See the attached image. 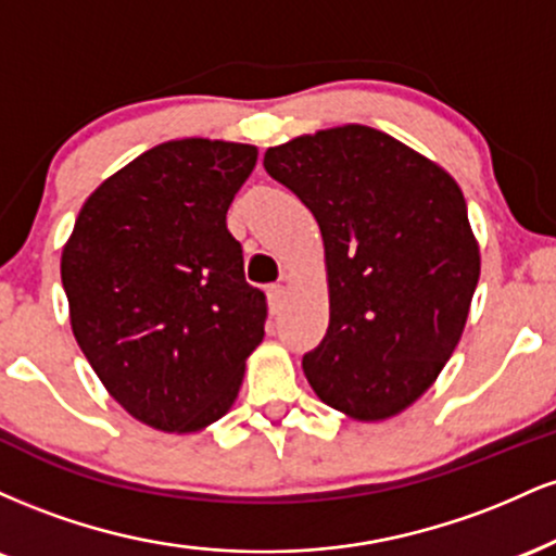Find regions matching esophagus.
Instances as JSON below:
<instances>
[{
  "instance_id": "1",
  "label": "esophagus",
  "mask_w": 556,
  "mask_h": 556,
  "mask_svg": "<svg viewBox=\"0 0 556 556\" xmlns=\"http://www.w3.org/2000/svg\"><path fill=\"white\" fill-rule=\"evenodd\" d=\"M266 295H269L271 314H279V308H282V300H285V287L282 285H271L269 290H266Z\"/></svg>"
}]
</instances>
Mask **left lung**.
I'll list each match as a JSON object with an SVG mask.
<instances>
[{"label": "left lung", "mask_w": 556, "mask_h": 556, "mask_svg": "<svg viewBox=\"0 0 556 556\" xmlns=\"http://www.w3.org/2000/svg\"><path fill=\"white\" fill-rule=\"evenodd\" d=\"M264 167L324 238L329 329L303 355L305 379L344 416H397L437 381L468 321L481 256L463 190L366 125L287 140Z\"/></svg>", "instance_id": "8db88e82"}]
</instances>
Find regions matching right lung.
Segmentation results:
<instances>
[{"instance_id":"obj_1","label":"right lung","mask_w":556,"mask_h":556,"mask_svg":"<svg viewBox=\"0 0 556 556\" xmlns=\"http://www.w3.org/2000/svg\"><path fill=\"white\" fill-rule=\"evenodd\" d=\"M256 146L167 140L83 203L62 251L70 324L101 384L140 424L190 433L238 397L264 340L227 208Z\"/></svg>"}]
</instances>
